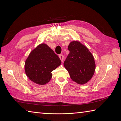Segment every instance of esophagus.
<instances>
[{
	"label": "esophagus",
	"mask_w": 121,
	"mask_h": 121,
	"mask_svg": "<svg viewBox=\"0 0 121 121\" xmlns=\"http://www.w3.org/2000/svg\"><path fill=\"white\" fill-rule=\"evenodd\" d=\"M59 57H60V60L61 61H63V60H64V56L63 55H59Z\"/></svg>",
	"instance_id": "obj_1"
}]
</instances>
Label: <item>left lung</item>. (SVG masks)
<instances>
[{"instance_id": "left-lung-1", "label": "left lung", "mask_w": 121, "mask_h": 121, "mask_svg": "<svg viewBox=\"0 0 121 121\" xmlns=\"http://www.w3.org/2000/svg\"><path fill=\"white\" fill-rule=\"evenodd\" d=\"M69 54L64 61V67L73 81L78 84L88 82L94 75L95 64L88 48L80 42H71L68 46Z\"/></svg>"}]
</instances>
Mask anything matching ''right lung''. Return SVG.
I'll return each instance as SVG.
<instances>
[{
	"mask_svg": "<svg viewBox=\"0 0 121 121\" xmlns=\"http://www.w3.org/2000/svg\"><path fill=\"white\" fill-rule=\"evenodd\" d=\"M58 56L46 44L37 46L29 54L24 64L27 77L36 84L44 85L52 77L51 72L61 64Z\"/></svg>",
	"mask_w": 121,
	"mask_h": 121,
	"instance_id": "1",
	"label": "right lung"
}]
</instances>
